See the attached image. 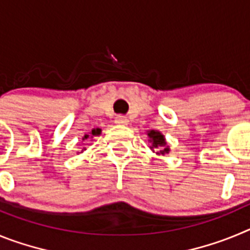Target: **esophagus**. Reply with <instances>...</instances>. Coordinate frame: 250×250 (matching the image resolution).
<instances>
[{"label":"esophagus","mask_w":250,"mask_h":250,"mask_svg":"<svg viewBox=\"0 0 250 250\" xmlns=\"http://www.w3.org/2000/svg\"><path fill=\"white\" fill-rule=\"evenodd\" d=\"M115 124L124 126V125H127V124H129V120H127L125 116H123V115H119V116H116V119H115Z\"/></svg>","instance_id":"obj_1"}]
</instances>
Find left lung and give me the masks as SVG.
Here are the masks:
<instances>
[{
	"mask_svg": "<svg viewBox=\"0 0 250 250\" xmlns=\"http://www.w3.org/2000/svg\"><path fill=\"white\" fill-rule=\"evenodd\" d=\"M146 135L149 138L150 149L151 151L156 152V155H165L170 152V146L167 145L165 136L158 130H149L146 131Z\"/></svg>",
	"mask_w": 250,
	"mask_h": 250,
	"instance_id": "1",
	"label": "left lung"
}]
</instances>
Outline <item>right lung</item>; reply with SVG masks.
<instances>
[{
	"label": "right lung",
	"instance_id": "obj_1",
	"mask_svg": "<svg viewBox=\"0 0 250 250\" xmlns=\"http://www.w3.org/2000/svg\"><path fill=\"white\" fill-rule=\"evenodd\" d=\"M101 134V129H99V127H96V129H92L91 131L89 132V134H85V135H83V141H85V140H91V139H94L95 136H99ZM83 150H86V149H83ZM83 150L81 152H83Z\"/></svg>",
	"mask_w": 250,
	"mask_h": 250
}]
</instances>
